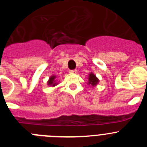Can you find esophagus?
Returning <instances> with one entry per match:
<instances>
[{
  "label": "esophagus",
  "mask_w": 147,
  "mask_h": 147,
  "mask_svg": "<svg viewBox=\"0 0 147 147\" xmlns=\"http://www.w3.org/2000/svg\"><path fill=\"white\" fill-rule=\"evenodd\" d=\"M70 73H71V74H76L77 73V70H71Z\"/></svg>",
  "instance_id": "1"
}]
</instances>
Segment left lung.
Masks as SVG:
<instances>
[{"mask_svg":"<svg viewBox=\"0 0 147 147\" xmlns=\"http://www.w3.org/2000/svg\"><path fill=\"white\" fill-rule=\"evenodd\" d=\"M98 79L93 74V73H90L89 74V77H88V85H91L92 86L94 87L98 83Z\"/></svg>","mask_w":147,"mask_h":147,"instance_id":"1","label":"left lung"}]
</instances>
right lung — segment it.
<instances>
[{
	"mask_svg": "<svg viewBox=\"0 0 147 147\" xmlns=\"http://www.w3.org/2000/svg\"><path fill=\"white\" fill-rule=\"evenodd\" d=\"M56 76H51L50 78H49V80L48 81V85L49 86H52L54 87L55 85H57V82L55 81Z\"/></svg>",
	"mask_w": 147,
	"mask_h": 147,
	"instance_id": "add662e5",
	"label": "right lung"
}]
</instances>
